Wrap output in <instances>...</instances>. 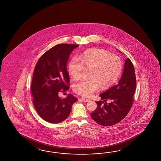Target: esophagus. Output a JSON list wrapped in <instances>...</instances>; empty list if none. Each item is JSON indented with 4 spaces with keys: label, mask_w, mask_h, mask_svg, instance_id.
I'll return each instance as SVG.
<instances>
[{
    "label": "esophagus",
    "mask_w": 161,
    "mask_h": 161,
    "mask_svg": "<svg viewBox=\"0 0 161 161\" xmlns=\"http://www.w3.org/2000/svg\"><path fill=\"white\" fill-rule=\"evenodd\" d=\"M81 99L83 100V101L86 102V103H88V102H90V99H87V98H84V97H82V98H81Z\"/></svg>",
    "instance_id": "34e87169"
}]
</instances>
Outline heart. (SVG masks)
<instances>
[{"instance_id":"1","label":"heart","mask_w":161,"mask_h":161,"mask_svg":"<svg viewBox=\"0 0 161 161\" xmlns=\"http://www.w3.org/2000/svg\"><path fill=\"white\" fill-rule=\"evenodd\" d=\"M90 69L89 79H82L74 85V91L85 97L92 96L99 89L112 85L120 76L123 63L119 56L102 49H92L78 58L74 57L68 64V71L74 79L82 76L84 69Z\"/></svg>"}]
</instances>
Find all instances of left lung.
I'll list each match as a JSON object with an SVG mask.
<instances>
[{
	"label": "left lung",
	"instance_id": "obj_1",
	"mask_svg": "<svg viewBox=\"0 0 161 161\" xmlns=\"http://www.w3.org/2000/svg\"><path fill=\"white\" fill-rule=\"evenodd\" d=\"M136 87L134 65L130 59L127 58L118 83L99 94L103 101L96 102L97 108L91 113L92 119L103 126H110L119 123L127 116L132 105ZM108 99H110V103H103Z\"/></svg>",
	"mask_w": 161,
	"mask_h": 161
}]
</instances>
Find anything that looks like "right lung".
Segmentation results:
<instances>
[{
	"mask_svg": "<svg viewBox=\"0 0 161 161\" xmlns=\"http://www.w3.org/2000/svg\"><path fill=\"white\" fill-rule=\"evenodd\" d=\"M78 47L57 45L42 55L35 67L31 85L33 103L38 115L48 123H59L65 120L77 101L71 94L62 98L58 93L69 89L67 63L71 52Z\"/></svg>",
	"mask_w": 161,
	"mask_h": 161,
	"instance_id": "right-lung-1",
	"label": "right lung"
}]
</instances>
